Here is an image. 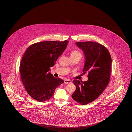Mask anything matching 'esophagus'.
Listing matches in <instances>:
<instances>
[{"mask_svg": "<svg viewBox=\"0 0 132 132\" xmlns=\"http://www.w3.org/2000/svg\"><path fill=\"white\" fill-rule=\"evenodd\" d=\"M71 81L69 79H66L64 80V83L65 84H70V83H71Z\"/></svg>", "mask_w": 132, "mask_h": 132, "instance_id": "esophagus-1", "label": "esophagus"}]
</instances>
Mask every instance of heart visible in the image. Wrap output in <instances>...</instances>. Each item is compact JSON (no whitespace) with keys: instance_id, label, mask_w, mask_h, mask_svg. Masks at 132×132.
<instances>
[{"instance_id":"obj_1","label":"heart","mask_w":132,"mask_h":132,"mask_svg":"<svg viewBox=\"0 0 132 132\" xmlns=\"http://www.w3.org/2000/svg\"><path fill=\"white\" fill-rule=\"evenodd\" d=\"M75 56H80L81 57L82 53L77 50H74L72 51L71 53V57H75Z\"/></svg>"}]
</instances>
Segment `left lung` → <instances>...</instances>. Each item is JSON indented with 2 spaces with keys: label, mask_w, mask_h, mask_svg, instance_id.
<instances>
[{
  "label": "left lung",
  "mask_w": 132,
  "mask_h": 132,
  "mask_svg": "<svg viewBox=\"0 0 132 132\" xmlns=\"http://www.w3.org/2000/svg\"><path fill=\"white\" fill-rule=\"evenodd\" d=\"M85 57L83 74L88 72V80H73L76 90L72 98L85 105L96 99L107 87L110 80L112 60L110 54L104 45L93 42H77Z\"/></svg>",
  "instance_id": "1"
}]
</instances>
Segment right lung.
<instances>
[{
    "instance_id": "right-lung-1",
    "label": "right lung",
    "mask_w": 132,
    "mask_h": 132,
    "mask_svg": "<svg viewBox=\"0 0 132 132\" xmlns=\"http://www.w3.org/2000/svg\"><path fill=\"white\" fill-rule=\"evenodd\" d=\"M69 41H44L31 45L20 65L21 78L28 94L39 102L49 100L56 88L64 83L53 76L50 68L67 47Z\"/></svg>"
}]
</instances>
